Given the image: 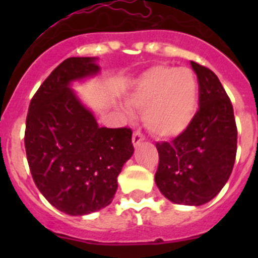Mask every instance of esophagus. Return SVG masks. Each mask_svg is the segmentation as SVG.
Returning <instances> with one entry per match:
<instances>
[{"instance_id": "34e87169", "label": "esophagus", "mask_w": 258, "mask_h": 258, "mask_svg": "<svg viewBox=\"0 0 258 258\" xmlns=\"http://www.w3.org/2000/svg\"><path fill=\"white\" fill-rule=\"evenodd\" d=\"M145 141V136H143L141 132H134L133 137H132V142H133V146L134 147H137V146H140L141 143Z\"/></svg>"}]
</instances>
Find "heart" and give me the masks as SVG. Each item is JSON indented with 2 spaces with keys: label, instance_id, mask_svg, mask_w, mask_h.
I'll return each instance as SVG.
<instances>
[{
  "label": "heart",
  "instance_id": "obj_1",
  "mask_svg": "<svg viewBox=\"0 0 258 258\" xmlns=\"http://www.w3.org/2000/svg\"><path fill=\"white\" fill-rule=\"evenodd\" d=\"M143 112L147 131L157 138H175L187 131L199 106V83L190 68L157 64L145 71L126 98Z\"/></svg>",
  "mask_w": 258,
  "mask_h": 258
}]
</instances>
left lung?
Listing matches in <instances>:
<instances>
[{
  "instance_id": "obj_1",
  "label": "left lung",
  "mask_w": 258,
  "mask_h": 258,
  "mask_svg": "<svg viewBox=\"0 0 258 258\" xmlns=\"http://www.w3.org/2000/svg\"><path fill=\"white\" fill-rule=\"evenodd\" d=\"M199 83V111L187 131L156 143L155 182L174 204L203 206L226 184L235 163L238 131L234 109L218 77L191 61Z\"/></svg>"
}]
</instances>
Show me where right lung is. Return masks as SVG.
Wrapping results in <instances>:
<instances>
[{
    "label": "right lung",
    "instance_id": "right-lung-1",
    "mask_svg": "<svg viewBox=\"0 0 258 258\" xmlns=\"http://www.w3.org/2000/svg\"><path fill=\"white\" fill-rule=\"evenodd\" d=\"M99 72L97 58L63 60L38 88L26 122L27 160L40 192L71 216L111 204L117 175L134 152L129 127H101L72 83Z\"/></svg>",
    "mask_w": 258,
    "mask_h": 258
}]
</instances>
